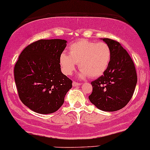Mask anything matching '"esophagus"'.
Wrapping results in <instances>:
<instances>
[{"mask_svg":"<svg viewBox=\"0 0 150 150\" xmlns=\"http://www.w3.org/2000/svg\"><path fill=\"white\" fill-rule=\"evenodd\" d=\"M79 85H80V83L75 82V81H73V86H79Z\"/></svg>","mask_w":150,"mask_h":150,"instance_id":"obj_1","label":"esophagus"}]
</instances>
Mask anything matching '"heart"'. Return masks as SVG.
<instances>
[{"label": "heart", "instance_id": "obj_1", "mask_svg": "<svg viewBox=\"0 0 150 150\" xmlns=\"http://www.w3.org/2000/svg\"><path fill=\"white\" fill-rule=\"evenodd\" d=\"M69 54L62 53L59 58L61 70L66 75L73 73L77 64L82 77H98L105 73L111 60V49L106 42L80 40L69 47Z\"/></svg>", "mask_w": 150, "mask_h": 150}]
</instances>
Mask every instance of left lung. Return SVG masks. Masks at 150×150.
Wrapping results in <instances>:
<instances>
[{
  "instance_id": "1",
  "label": "left lung",
  "mask_w": 150,
  "mask_h": 150,
  "mask_svg": "<svg viewBox=\"0 0 150 150\" xmlns=\"http://www.w3.org/2000/svg\"><path fill=\"white\" fill-rule=\"evenodd\" d=\"M111 49V60L103 75L91 82L93 91L89 100L106 112L123 108L132 98L137 84L134 63L125 49L117 40L103 38Z\"/></svg>"
}]
</instances>
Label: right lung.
I'll return each instance as SVG.
<instances>
[{
  "mask_svg": "<svg viewBox=\"0 0 150 150\" xmlns=\"http://www.w3.org/2000/svg\"><path fill=\"white\" fill-rule=\"evenodd\" d=\"M65 40H39L21 52L14 75L19 97L29 109L40 114L53 113L64 102L72 80L61 71L59 58Z\"/></svg>",
  "mask_w": 150,
  "mask_h": 150,
  "instance_id": "add662e5",
  "label": "right lung"
}]
</instances>
